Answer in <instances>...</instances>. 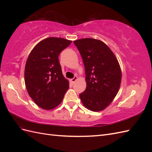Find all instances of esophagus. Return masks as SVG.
Listing matches in <instances>:
<instances>
[{
	"label": "esophagus",
	"instance_id": "obj_1",
	"mask_svg": "<svg viewBox=\"0 0 152 152\" xmlns=\"http://www.w3.org/2000/svg\"><path fill=\"white\" fill-rule=\"evenodd\" d=\"M77 80H78V76H75L74 77V78H73L72 79H71V82H72L73 83H75V82Z\"/></svg>",
	"mask_w": 152,
	"mask_h": 152
}]
</instances>
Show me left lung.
<instances>
[{
	"label": "left lung",
	"instance_id": "1",
	"mask_svg": "<svg viewBox=\"0 0 152 152\" xmlns=\"http://www.w3.org/2000/svg\"><path fill=\"white\" fill-rule=\"evenodd\" d=\"M85 66L86 88L80 94L86 108L102 111L118 93L121 70L115 55L101 40L82 38L74 41Z\"/></svg>",
	"mask_w": 152,
	"mask_h": 152
}]
</instances>
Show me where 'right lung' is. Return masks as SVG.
Here are the masks:
<instances>
[{
    "label": "right lung",
    "instance_id": "add662e5",
    "mask_svg": "<svg viewBox=\"0 0 152 152\" xmlns=\"http://www.w3.org/2000/svg\"><path fill=\"white\" fill-rule=\"evenodd\" d=\"M72 42L62 38L50 37L40 41L28 57L25 68V83L33 101L44 110L56 108L69 88L63 75L59 56Z\"/></svg>",
    "mask_w": 152,
    "mask_h": 152
}]
</instances>
